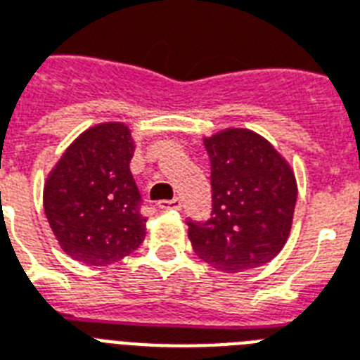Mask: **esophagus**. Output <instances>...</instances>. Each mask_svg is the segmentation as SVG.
<instances>
[{"label": "esophagus", "mask_w": 360, "mask_h": 360, "mask_svg": "<svg viewBox=\"0 0 360 360\" xmlns=\"http://www.w3.org/2000/svg\"><path fill=\"white\" fill-rule=\"evenodd\" d=\"M158 206H160L161 210H180V208H182V200L178 199V197H174V199L160 200Z\"/></svg>", "instance_id": "esophagus-1"}]
</instances>
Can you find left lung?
<instances>
[{"label": "left lung", "mask_w": 360, "mask_h": 360, "mask_svg": "<svg viewBox=\"0 0 360 360\" xmlns=\"http://www.w3.org/2000/svg\"><path fill=\"white\" fill-rule=\"evenodd\" d=\"M210 158L212 212L186 218L189 240L205 263L242 272L269 263L287 242L297 184L289 165L263 136L227 129L205 139Z\"/></svg>", "instance_id": "obj_1"}]
</instances>
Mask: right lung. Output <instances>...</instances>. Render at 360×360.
<instances>
[{"label":"right lung","mask_w":360,"mask_h":360,"mask_svg":"<svg viewBox=\"0 0 360 360\" xmlns=\"http://www.w3.org/2000/svg\"><path fill=\"white\" fill-rule=\"evenodd\" d=\"M133 150L125 125L101 124L82 133L49 174L44 214L69 257L105 266L144 240V200L129 171Z\"/></svg>","instance_id":"right-lung-1"}]
</instances>
